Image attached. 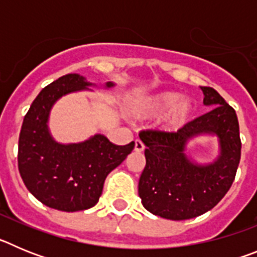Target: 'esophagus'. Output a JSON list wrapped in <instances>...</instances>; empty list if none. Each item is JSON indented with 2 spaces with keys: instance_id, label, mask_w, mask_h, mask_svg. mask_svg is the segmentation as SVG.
I'll return each mask as SVG.
<instances>
[{
  "instance_id": "34e87169",
  "label": "esophagus",
  "mask_w": 257,
  "mask_h": 257,
  "mask_svg": "<svg viewBox=\"0 0 257 257\" xmlns=\"http://www.w3.org/2000/svg\"><path fill=\"white\" fill-rule=\"evenodd\" d=\"M135 152H138V153H140V152H143L144 151V144H143L142 142H140V140H136L135 142Z\"/></svg>"
}]
</instances>
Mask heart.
I'll use <instances>...</instances> for the list:
<instances>
[{"label":"heart","mask_w":257,"mask_h":257,"mask_svg":"<svg viewBox=\"0 0 257 257\" xmlns=\"http://www.w3.org/2000/svg\"><path fill=\"white\" fill-rule=\"evenodd\" d=\"M165 112L161 127L163 131L175 133L189 122L194 113V101L176 91H163L136 99L130 105L131 115L140 119L160 117Z\"/></svg>","instance_id":"obj_1"}]
</instances>
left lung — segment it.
I'll use <instances>...</instances> for the list:
<instances>
[{
    "label": "left lung",
    "mask_w": 257,
    "mask_h": 257,
    "mask_svg": "<svg viewBox=\"0 0 257 257\" xmlns=\"http://www.w3.org/2000/svg\"><path fill=\"white\" fill-rule=\"evenodd\" d=\"M210 112L178 133L142 131L147 147L139 197L149 212L169 220H187L207 212L230 189L240 160L239 124L235 110L212 87H201ZM203 135L216 136L219 156L197 164L186 153L187 143Z\"/></svg>",
    "instance_id": "left-lung-1"
}]
</instances>
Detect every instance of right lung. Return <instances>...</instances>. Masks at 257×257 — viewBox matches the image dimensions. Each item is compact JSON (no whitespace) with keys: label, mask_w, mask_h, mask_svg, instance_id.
<instances>
[{"label":"right lung","mask_w":257,"mask_h":257,"mask_svg":"<svg viewBox=\"0 0 257 257\" xmlns=\"http://www.w3.org/2000/svg\"><path fill=\"white\" fill-rule=\"evenodd\" d=\"M96 86L69 73L42 90L24 117L19 135L18 166L27 189L47 207L65 212L91 208L99 201L105 178L133 152L135 143L115 145L101 134L81 143L61 144L51 136L52 106L64 95ZM114 86L106 82L105 88Z\"/></svg>","instance_id":"right-lung-1"}]
</instances>
